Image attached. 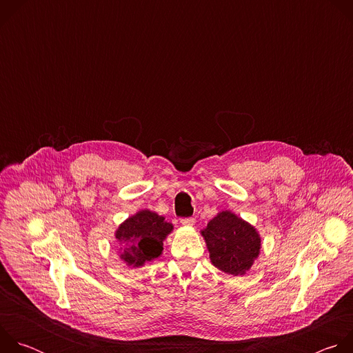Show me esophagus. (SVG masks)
Wrapping results in <instances>:
<instances>
[{
    "label": "esophagus",
    "instance_id": "obj_1",
    "mask_svg": "<svg viewBox=\"0 0 353 353\" xmlns=\"http://www.w3.org/2000/svg\"><path fill=\"white\" fill-rule=\"evenodd\" d=\"M180 223L184 226H192L195 223V219L194 218H181Z\"/></svg>",
    "mask_w": 353,
    "mask_h": 353
}]
</instances>
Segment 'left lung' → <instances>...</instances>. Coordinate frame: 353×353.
Segmentation results:
<instances>
[{
	"instance_id": "8db88e82",
	"label": "left lung",
	"mask_w": 353,
	"mask_h": 353,
	"mask_svg": "<svg viewBox=\"0 0 353 353\" xmlns=\"http://www.w3.org/2000/svg\"><path fill=\"white\" fill-rule=\"evenodd\" d=\"M211 263L232 275H244L260 254L261 237L254 226L230 211L219 212L201 230Z\"/></svg>"
}]
</instances>
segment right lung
<instances>
[{"mask_svg": "<svg viewBox=\"0 0 353 353\" xmlns=\"http://www.w3.org/2000/svg\"><path fill=\"white\" fill-rule=\"evenodd\" d=\"M172 230L173 225L163 216L149 210L137 212L116 230V239L121 244L120 259L128 267H142L158 259L163 251V240Z\"/></svg>", "mask_w": 353, "mask_h": 353, "instance_id": "obj_1", "label": "right lung"}]
</instances>
